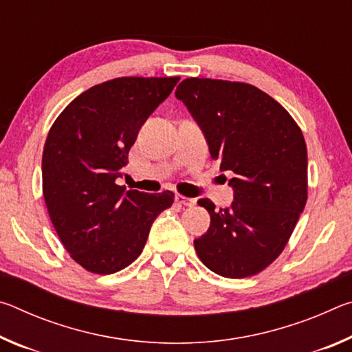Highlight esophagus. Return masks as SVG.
Returning a JSON list of instances; mask_svg holds the SVG:
<instances>
[{
    "instance_id": "esophagus-1",
    "label": "esophagus",
    "mask_w": 352,
    "mask_h": 352,
    "mask_svg": "<svg viewBox=\"0 0 352 352\" xmlns=\"http://www.w3.org/2000/svg\"><path fill=\"white\" fill-rule=\"evenodd\" d=\"M175 200H177L180 205H183V206H194V205H195V200H194V199L184 197V195H177Z\"/></svg>"
}]
</instances>
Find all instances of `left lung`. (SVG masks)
<instances>
[{
	"mask_svg": "<svg viewBox=\"0 0 352 352\" xmlns=\"http://www.w3.org/2000/svg\"><path fill=\"white\" fill-rule=\"evenodd\" d=\"M204 132L220 170H231L234 201L197 204L211 223L194 241L200 261L225 278L253 276L287 245L307 201V148L284 107L250 83L184 79L175 91Z\"/></svg>",
	"mask_w": 352,
	"mask_h": 352,
	"instance_id": "obj_1",
	"label": "left lung"
}]
</instances>
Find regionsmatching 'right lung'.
<instances>
[{
    "instance_id": "right-lung-1",
    "label": "right lung",
    "mask_w": 352,
    "mask_h": 352,
    "mask_svg": "<svg viewBox=\"0 0 352 352\" xmlns=\"http://www.w3.org/2000/svg\"><path fill=\"white\" fill-rule=\"evenodd\" d=\"M180 77H118L79 94L52 124L41 158L43 197L63 247L83 269L111 275L138 258L174 192L115 180L146 119Z\"/></svg>"
}]
</instances>
